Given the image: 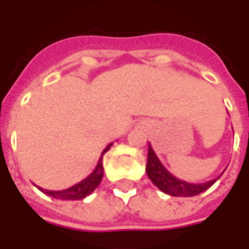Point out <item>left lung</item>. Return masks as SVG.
Returning a JSON list of instances; mask_svg holds the SVG:
<instances>
[{"label": "left lung", "instance_id": "8db88e82", "mask_svg": "<svg viewBox=\"0 0 249 249\" xmlns=\"http://www.w3.org/2000/svg\"><path fill=\"white\" fill-rule=\"evenodd\" d=\"M146 173L152 183L163 193L168 194L170 196H195L199 195L207 189H209L214 182L221 177L211 179L204 183H190V182L182 181L179 178L174 177L169 170L161 164L159 158L156 156L155 151L152 150L151 144L148 143L147 152V165H146Z\"/></svg>", "mask_w": 249, "mask_h": 249}]
</instances>
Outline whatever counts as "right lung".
<instances>
[{
	"mask_svg": "<svg viewBox=\"0 0 249 249\" xmlns=\"http://www.w3.org/2000/svg\"><path fill=\"white\" fill-rule=\"evenodd\" d=\"M112 143L107 144V147L102 151V155L98 160V164L95 166V169L91 172V173L86 178H84L83 181L76 183V185L71 186L66 190H59V191H54V190H44L42 187H38L40 191H42L44 194L49 195V196L54 197V199H60V200H80V199H84L88 195L93 193L94 190L97 189L98 185L101 183L102 178H103V164H102V160H103V155L106 152L108 151L111 148Z\"/></svg>",
	"mask_w": 249,
	"mask_h": 249,
	"instance_id": "add662e5",
	"label": "right lung"
}]
</instances>
